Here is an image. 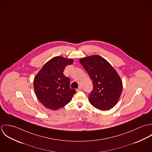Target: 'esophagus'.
Wrapping results in <instances>:
<instances>
[{
  "label": "esophagus",
  "instance_id": "34e87169",
  "mask_svg": "<svg viewBox=\"0 0 152 152\" xmlns=\"http://www.w3.org/2000/svg\"><path fill=\"white\" fill-rule=\"evenodd\" d=\"M82 89H83L82 87L80 86V87H78V88L77 89V92H78V91H80L81 90H82Z\"/></svg>",
  "mask_w": 152,
  "mask_h": 152
}]
</instances>
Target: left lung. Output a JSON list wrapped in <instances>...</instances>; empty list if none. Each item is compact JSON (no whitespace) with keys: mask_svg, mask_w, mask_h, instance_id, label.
I'll return each mask as SVG.
<instances>
[{"mask_svg":"<svg viewBox=\"0 0 152 152\" xmlns=\"http://www.w3.org/2000/svg\"><path fill=\"white\" fill-rule=\"evenodd\" d=\"M89 74L93 89L89 94L91 104L99 110H109L118 102L122 91V81L113 68L103 57L94 55L80 59Z\"/></svg>","mask_w":152,"mask_h":152,"instance_id":"8db88e82","label":"left lung"}]
</instances>
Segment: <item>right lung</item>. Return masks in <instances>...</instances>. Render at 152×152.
<instances>
[{
	"label": "right lung",
	"mask_w": 152,
	"mask_h": 152,
	"mask_svg": "<svg viewBox=\"0 0 152 152\" xmlns=\"http://www.w3.org/2000/svg\"><path fill=\"white\" fill-rule=\"evenodd\" d=\"M73 60L61 56L47 61L34 79L36 95L47 108L57 110L64 107L72 99L76 91L69 87V78L63 74L66 65Z\"/></svg>",
	"instance_id": "add662e5"
}]
</instances>
